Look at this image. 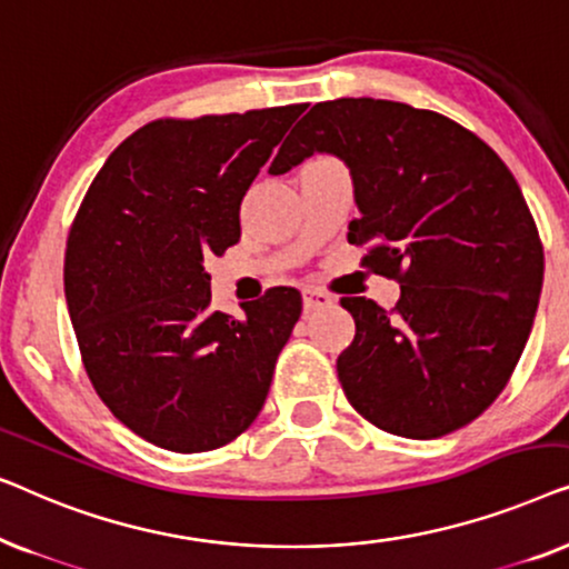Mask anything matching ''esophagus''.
<instances>
[{
    "label": "esophagus",
    "instance_id": "esophagus-1",
    "mask_svg": "<svg viewBox=\"0 0 569 569\" xmlns=\"http://www.w3.org/2000/svg\"><path fill=\"white\" fill-rule=\"evenodd\" d=\"M333 302V298L329 292L318 290V287H306L302 290V306H306V310H318V308H329Z\"/></svg>",
    "mask_w": 569,
    "mask_h": 569
}]
</instances>
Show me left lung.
<instances>
[{
  "label": "left lung",
  "instance_id": "8db88e82",
  "mask_svg": "<svg viewBox=\"0 0 569 569\" xmlns=\"http://www.w3.org/2000/svg\"><path fill=\"white\" fill-rule=\"evenodd\" d=\"M313 152L352 170L360 263L401 284L391 310L341 298L355 318L337 360L347 401L401 438L461 430L505 391L539 308L543 246L518 181L473 131L393 100L316 103L269 173Z\"/></svg>",
  "mask_w": 569,
  "mask_h": 569
}]
</instances>
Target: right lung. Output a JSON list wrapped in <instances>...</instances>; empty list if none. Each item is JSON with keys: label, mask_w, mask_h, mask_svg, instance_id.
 I'll return each instance as SVG.
<instances>
[{"label": "right lung", "mask_w": 569, "mask_h": 569, "mask_svg": "<svg viewBox=\"0 0 569 569\" xmlns=\"http://www.w3.org/2000/svg\"><path fill=\"white\" fill-rule=\"evenodd\" d=\"M308 103L144 123L92 178L67 238L82 365L113 417L176 453L246 432L298 323L295 287L212 308L204 259L240 238V201Z\"/></svg>", "instance_id": "1"}]
</instances>
